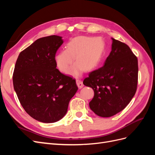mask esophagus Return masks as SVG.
<instances>
[{
	"label": "esophagus",
	"instance_id": "esophagus-1",
	"mask_svg": "<svg viewBox=\"0 0 155 155\" xmlns=\"http://www.w3.org/2000/svg\"><path fill=\"white\" fill-rule=\"evenodd\" d=\"M76 83H77V85L78 86L79 88H81L84 86L82 81L81 80V79H78V78L76 79Z\"/></svg>",
	"mask_w": 155,
	"mask_h": 155
}]
</instances>
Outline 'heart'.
Segmentation results:
<instances>
[{
    "label": "heart",
    "instance_id": "obj_1",
    "mask_svg": "<svg viewBox=\"0 0 155 155\" xmlns=\"http://www.w3.org/2000/svg\"><path fill=\"white\" fill-rule=\"evenodd\" d=\"M104 51V43L99 38L79 36L72 39L67 48L55 56V63L61 72L67 73L76 59V63L70 70L71 74H80L85 69L91 70L101 61Z\"/></svg>",
    "mask_w": 155,
    "mask_h": 155
}]
</instances>
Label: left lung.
<instances>
[{
  "instance_id": "1",
  "label": "left lung",
  "mask_w": 155,
  "mask_h": 155,
  "mask_svg": "<svg viewBox=\"0 0 155 155\" xmlns=\"http://www.w3.org/2000/svg\"><path fill=\"white\" fill-rule=\"evenodd\" d=\"M111 51L101 68L90 72L83 81L94 96L89 103L96 114L108 118L127 105L137 91L138 59L129 46L112 38Z\"/></svg>"
}]
</instances>
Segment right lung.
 Returning a JSON list of instances; mask_svg holds the SVG:
<instances>
[{
	"mask_svg": "<svg viewBox=\"0 0 155 155\" xmlns=\"http://www.w3.org/2000/svg\"><path fill=\"white\" fill-rule=\"evenodd\" d=\"M63 43L58 35L38 39L19 54L14 68L18 99L27 113L41 122L63 118L78 89L76 79L56 68L55 54Z\"/></svg>",
	"mask_w": 155,
	"mask_h": 155,
	"instance_id": "obj_1",
	"label": "right lung"
}]
</instances>
